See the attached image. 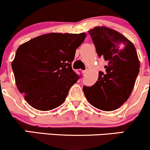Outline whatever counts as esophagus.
Wrapping results in <instances>:
<instances>
[{"label":"esophagus","mask_w":150,"mask_h":150,"mask_svg":"<svg viewBox=\"0 0 150 150\" xmlns=\"http://www.w3.org/2000/svg\"><path fill=\"white\" fill-rule=\"evenodd\" d=\"M82 73H83V75H85L86 74H87V70H83V71H82Z\"/></svg>","instance_id":"34e87169"}]
</instances>
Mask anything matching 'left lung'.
I'll list each match as a JSON object with an SVG mask.
<instances>
[{
  "label": "left lung",
  "mask_w": 150,
  "mask_h": 150,
  "mask_svg": "<svg viewBox=\"0 0 150 150\" xmlns=\"http://www.w3.org/2000/svg\"><path fill=\"white\" fill-rule=\"evenodd\" d=\"M89 32L99 57L108 62L106 74L99 72L92 87H83L88 101L98 109L116 110L128 100L140 71V61L134 44L117 31L101 26Z\"/></svg>",
  "instance_id": "left-lung-1"
}]
</instances>
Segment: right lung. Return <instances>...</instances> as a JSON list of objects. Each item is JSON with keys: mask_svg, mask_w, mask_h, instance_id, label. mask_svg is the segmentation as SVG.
<instances>
[{"mask_svg": "<svg viewBox=\"0 0 150 150\" xmlns=\"http://www.w3.org/2000/svg\"><path fill=\"white\" fill-rule=\"evenodd\" d=\"M86 37L85 33L52 32L19 46L12 68L17 87L31 106L45 111L64 102L79 79L72 62Z\"/></svg>", "mask_w": 150, "mask_h": 150, "instance_id": "obj_1", "label": "right lung"}]
</instances>
